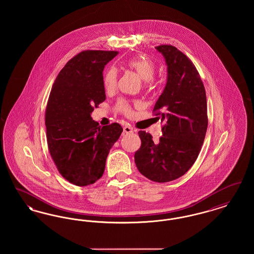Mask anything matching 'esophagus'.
<instances>
[{
	"label": "esophagus",
	"instance_id": "34e87169",
	"mask_svg": "<svg viewBox=\"0 0 254 254\" xmlns=\"http://www.w3.org/2000/svg\"><path fill=\"white\" fill-rule=\"evenodd\" d=\"M124 132L126 134H130L133 132L132 127L130 126H125L124 127Z\"/></svg>",
	"mask_w": 254,
	"mask_h": 254
}]
</instances>
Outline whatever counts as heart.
Masks as SVG:
<instances>
[{"label":"heart","instance_id":"1","mask_svg":"<svg viewBox=\"0 0 254 254\" xmlns=\"http://www.w3.org/2000/svg\"><path fill=\"white\" fill-rule=\"evenodd\" d=\"M126 64L137 73L143 80L146 86H150L153 82V77L156 72V64L147 57H134L127 61ZM118 82V70L114 67L109 68L104 76V86L107 91H112L116 88ZM116 111L126 116H130L132 113L131 106L127 101L121 99L115 106Z\"/></svg>","mask_w":254,"mask_h":254}]
</instances>
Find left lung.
Wrapping results in <instances>:
<instances>
[{"label": "left lung", "mask_w": 254, "mask_h": 254, "mask_svg": "<svg viewBox=\"0 0 254 254\" xmlns=\"http://www.w3.org/2000/svg\"><path fill=\"white\" fill-rule=\"evenodd\" d=\"M155 49L168 65L167 85L153 109L156 118L165 124L158 141L149 133L138 132L142 144L134 160L147 179L166 183L192 167L204 143L208 119L205 86L193 63L171 45Z\"/></svg>", "instance_id": "left-lung-1"}]
</instances>
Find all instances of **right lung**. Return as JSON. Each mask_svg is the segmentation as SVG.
I'll return each mask as SVG.
<instances>
[{
  "label": "right lung",
  "instance_id": "1",
  "mask_svg": "<svg viewBox=\"0 0 254 254\" xmlns=\"http://www.w3.org/2000/svg\"><path fill=\"white\" fill-rule=\"evenodd\" d=\"M118 51L84 50L62 68L46 109L49 153L61 175L75 186L94 184L123 128L101 127L90 113L106 100L103 70Z\"/></svg>",
  "mask_w": 254,
  "mask_h": 254
}]
</instances>
